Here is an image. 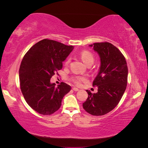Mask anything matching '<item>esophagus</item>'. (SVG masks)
Listing matches in <instances>:
<instances>
[{
  "label": "esophagus",
  "mask_w": 148,
  "mask_h": 148,
  "mask_svg": "<svg viewBox=\"0 0 148 148\" xmlns=\"http://www.w3.org/2000/svg\"><path fill=\"white\" fill-rule=\"evenodd\" d=\"M72 89H73L74 91H79V89L76 88V87H72Z\"/></svg>",
  "instance_id": "1"
}]
</instances>
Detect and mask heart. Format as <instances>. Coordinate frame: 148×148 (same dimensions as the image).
<instances>
[{
  "label": "heart",
  "instance_id": "b5f03b06",
  "mask_svg": "<svg viewBox=\"0 0 148 148\" xmlns=\"http://www.w3.org/2000/svg\"><path fill=\"white\" fill-rule=\"evenodd\" d=\"M80 57L83 62L87 65H89L90 64H92L94 61V56L92 55L91 52H90L88 50H84L80 53ZM70 62V59H68L66 61V64H68ZM72 80L73 81L74 84H76L77 86H80L82 82L86 81V77L80 76H74L72 78Z\"/></svg>",
  "mask_w": 148,
  "mask_h": 148
}]
</instances>
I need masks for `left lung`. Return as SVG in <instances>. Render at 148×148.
Here are the masks:
<instances>
[{"instance_id": "left-lung-1", "label": "left lung", "mask_w": 148, "mask_h": 148, "mask_svg": "<svg viewBox=\"0 0 148 148\" xmlns=\"http://www.w3.org/2000/svg\"><path fill=\"white\" fill-rule=\"evenodd\" d=\"M93 47L101 58V68L92 82L98 87L97 93L87 90L88 97L83 103L86 111L92 116H103L115 108L126 89L128 68L123 55L113 44L97 42Z\"/></svg>"}]
</instances>
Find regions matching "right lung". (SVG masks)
Segmentation results:
<instances>
[{"mask_svg": "<svg viewBox=\"0 0 148 148\" xmlns=\"http://www.w3.org/2000/svg\"><path fill=\"white\" fill-rule=\"evenodd\" d=\"M73 49L72 46L44 39L32 46L25 55L19 67L20 88L27 103L42 115H51L61 106L71 87L61 82L56 87L50 79L62 68Z\"/></svg>", "mask_w": 148, "mask_h": 148, "instance_id": "obj_1", "label": "right lung"}]
</instances>
